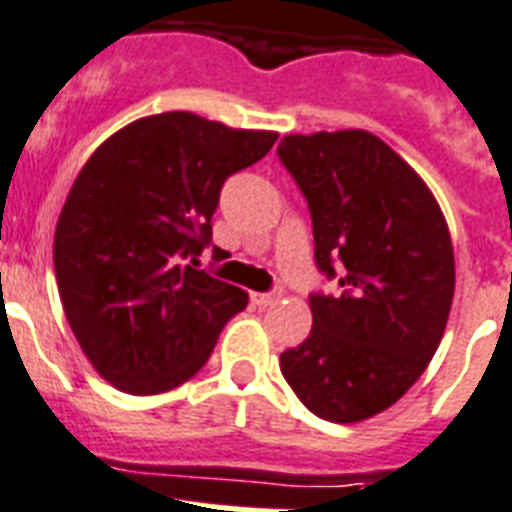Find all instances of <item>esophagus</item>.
I'll return each instance as SVG.
<instances>
[{
    "instance_id": "34e87169",
    "label": "esophagus",
    "mask_w": 512,
    "mask_h": 512,
    "mask_svg": "<svg viewBox=\"0 0 512 512\" xmlns=\"http://www.w3.org/2000/svg\"><path fill=\"white\" fill-rule=\"evenodd\" d=\"M280 296H283V293H280V291L251 293V301H253V304H256V307H261V310H264V307H275L277 301H280Z\"/></svg>"
}]
</instances>
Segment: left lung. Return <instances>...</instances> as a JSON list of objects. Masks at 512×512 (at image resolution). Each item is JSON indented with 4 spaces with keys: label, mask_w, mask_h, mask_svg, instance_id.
<instances>
[{
    "label": "left lung",
    "mask_w": 512,
    "mask_h": 512,
    "mask_svg": "<svg viewBox=\"0 0 512 512\" xmlns=\"http://www.w3.org/2000/svg\"><path fill=\"white\" fill-rule=\"evenodd\" d=\"M277 154L307 197L315 259L336 296L310 299V336L280 371L312 414L350 425L390 408L417 382L454 299L449 224L430 186L368 130L291 133Z\"/></svg>",
    "instance_id": "obj_1"
}]
</instances>
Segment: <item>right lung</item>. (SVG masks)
Masks as SVG:
<instances>
[{
    "mask_svg": "<svg viewBox=\"0 0 512 512\" xmlns=\"http://www.w3.org/2000/svg\"><path fill=\"white\" fill-rule=\"evenodd\" d=\"M275 141V130L162 112L120 128L82 165L55 224V280L79 347L112 387L157 395L184 384L245 310L243 288L191 265L211 240L221 184Z\"/></svg>",
    "mask_w": 512,
    "mask_h": 512,
    "instance_id": "right-lung-1",
    "label": "right lung"
}]
</instances>
